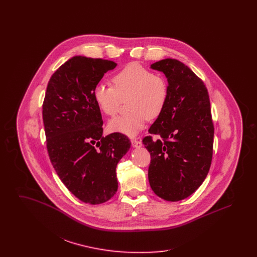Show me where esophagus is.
Instances as JSON below:
<instances>
[{"label":"esophagus","mask_w":257,"mask_h":257,"mask_svg":"<svg viewBox=\"0 0 257 257\" xmlns=\"http://www.w3.org/2000/svg\"><path fill=\"white\" fill-rule=\"evenodd\" d=\"M131 144L133 147H142V142L137 140V139H131Z\"/></svg>","instance_id":"esophagus-1"}]
</instances>
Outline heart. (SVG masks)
Segmentation results:
<instances>
[{"label":"heart","mask_w":257,"mask_h":257,"mask_svg":"<svg viewBox=\"0 0 257 257\" xmlns=\"http://www.w3.org/2000/svg\"><path fill=\"white\" fill-rule=\"evenodd\" d=\"M112 86L99 84L93 88V99L106 115L114 116L127 97L129 111L109 122L111 132L133 137L142 131L147 119H156L169 99V85L161 74L152 73L138 63L126 64L111 77Z\"/></svg>","instance_id":"heart-1"}]
</instances>
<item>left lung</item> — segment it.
<instances>
[{
    "label": "left lung",
    "instance_id": "8db88e82",
    "mask_svg": "<svg viewBox=\"0 0 257 257\" xmlns=\"http://www.w3.org/2000/svg\"><path fill=\"white\" fill-rule=\"evenodd\" d=\"M168 78L166 108L143 139L150 153L148 180L161 198L178 201L204 181L212 162L214 124L207 88L187 65L174 59L151 64Z\"/></svg>",
    "mask_w": 257,
    "mask_h": 257
}]
</instances>
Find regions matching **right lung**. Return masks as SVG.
Instances as JSON below:
<instances>
[{"label":"right lung","instance_id":"right-lung-1","mask_svg":"<svg viewBox=\"0 0 257 257\" xmlns=\"http://www.w3.org/2000/svg\"><path fill=\"white\" fill-rule=\"evenodd\" d=\"M114 61L76 56L50 78L42 117L50 161L62 183L83 202L100 204L117 191L115 169L131 147L121 133L103 136L93 88Z\"/></svg>","mask_w":257,"mask_h":257}]
</instances>
